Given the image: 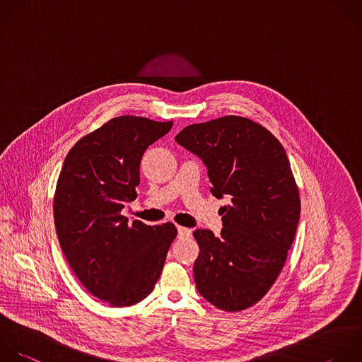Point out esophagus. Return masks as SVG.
Segmentation results:
<instances>
[{
    "label": "esophagus",
    "mask_w": 362,
    "mask_h": 362,
    "mask_svg": "<svg viewBox=\"0 0 362 362\" xmlns=\"http://www.w3.org/2000/svg\"><path fill=\"white\" fill-rule=\"evenodd\" d=\"M177 230H178V236L180 238H188L191 236V229L189 228H185V226H177Z\"/></svg>",
    "instance_id": "obj_1"
}]
</instances>
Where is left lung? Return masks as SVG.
<instances>
[{
    "instance_id": "8db88e82",
    "label": "left lung",
    "mask_w": 362,
    "mask_h": 362,
    "mask_svg": "<svg viewBox=\"0 0 362 362\" xmlns=\"http://www.w3.org/2000/svg\"><path fill=\"white\" fill-rule=\"evenodd\" d=\"M175 141L204 161L212 195L230 199L219 236L194 230L197 288L221 310H246L276 281L296 235L300 195L287 154L267 129L240 116L191 124Z\"/></svg>"
}]
</instances>
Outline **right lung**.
Returning a JSON list of instances; mask_svg holds the SVG:
<instances>
[{
  "mask_svg": "<svg viewBox=\"0 0 362 362\" xmlns=\"http://www.w3.org/2000/svg\"><path fill=\"white\" fill-rule=\"evenodd\" d=\"M173 122L120 116L82 137L68 153L54 197L61 249L81 283L112 307L146 298L177 236L174 223L150 226L122 215L137 198L140 161Z\"/></svg>",
  "mask_w": 362,
  "mask_h": 362,
  "instance_id": "add662e5",
  "label": "right lung"
}]
</instances>
